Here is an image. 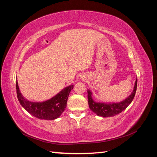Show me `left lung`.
Wrapping results in <instances>:
<instances>
[{
	"label": "left lung",
	"instance_id": "obj_1",
	"mask_svg": "<svg viewBox=\"0 0 157 157\" xmlns=\"http://www.w3.org/2000/svg\"><path fill=\"white\" fill-rule=\"evenodd\" d=\"M136 88H137V79L136 80L134 90L132 94L124 101L119 102H95L92 98V94L90 90H88V100L89 107L91 111L96 113L98 116L103 117H113L121 113L123 111L128 107L134 99Z\"/></svg>",
	"mask_w": 157,
	"mask_h": 157
}]
</instances>
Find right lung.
<instances>
[{
    "label": "right lung",
    "instance_id": "right-lung-1",
    "mask_svg": "<svg viewBox=\"0 0 157 157\" xmlns=\"http://www.w3.org/2000/svg\"><path fill=\"white\" fill-rule=\"evenodd\" d=\"M73 88V86L70 85L47 101L41 102H31L21 94L17 81L16 82L17 96L19 103L29 113L40 119L54 120L59 117L65 111L68 96Z\"/></svg>",
    "mask_w": 157,
    "mask_h": 157
}]
</instances>
